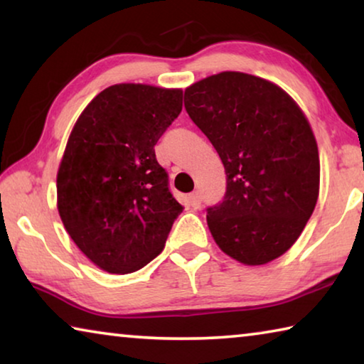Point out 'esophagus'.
<instances>
[{
  "mask_svg": "<svg viewBox=\"0 0 364 364\" xmlns=\"http://www.w3.org/2000/svg\"><path fill=\"white\" fill-rule=\"evenodd\" d=\"M189 202H191V205H193L194 208H199L200 207V202H202V197H200V194L197 193H193L189 196Z\"/></svg>",
  "mask_w": 364,
  "mask_h": 364,
  "instance_id": "34e87169",
  "label": "esophagus"
}]
</instances>
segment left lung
<instances>
[{
	"mask_svg": "<svg viewBox=\"0 0 364 364\" xmlns=\"http://www.w3.org/2000/svg\"><path fill=\"white\" fill-rule=\"evenodd\" d=\"M184 107L225 167L223 200L207 208L215 242L244 264L281 257L318 200L319 156L306 117L279 86L242 72L191 85Z\"/></svg>",
	"mask_w": 364,
	"mask_h": 364,
	"instance_id": "left-lung-1",
	"label": "left lung"
}]
</instances>
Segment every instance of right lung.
Returning <instances> with one entry per match:
<instances>
[{"instance_id":"obj_1","label":"right lung","mask_w":364,"mask_h":364,"mask_svg":"<svg viewBox=\"0 0 364 364\" xmlns=\"http://www.w3.org/2000/svg\"><path fill=\"white\" fill-rule=\"evenodd\" d=\"M181 109V90L120 83L101 91L73 127L58 210L77 247L107 273L146 267L183 212L154 151Z\"/></svg>"}]
</instances>
